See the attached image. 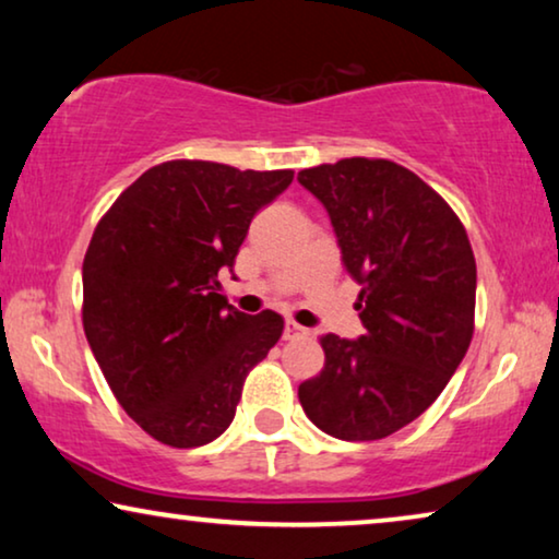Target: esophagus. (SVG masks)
Returning <instances> with one entry per match:
<instances>
[{
  "label": "esophagus",
  "instance_id": "34e87169",
  "mask_svg": "<svg viewBox=\"0 0 559 559\" xmlns=\"http://www.w3.org/2000/svg\"><path fill=\"white\" fill-rule=\"evenodd\" d=\"M300 335H308V328L295 323V320H287V323H285V338H300Z\"/></svg>",
  "mask_w": 559,
  "mask_h": 559
}]
</instances>
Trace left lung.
<instances>
[{
    "mask_svg": "<svg viewBox=\"0 0 559 559\" xmlns=\"http://www.w3.org/2000/svg\"><path fill=\"white\" fill-rule=\"evenodd\" d=\"M325 205L361 293L358 341L320 335L325 366L297 389L305 415L348 442L402 430L438 400L476 328V259L457 213L407 167L346 157L297 173Z\"/></svg>",
    "mask_w": 559,
    "mask_h": 559,
    "instance_id": "8db88e82",
    "label": "left lung"
}]
</instances>
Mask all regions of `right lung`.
Segmentation results:
<instances>
[{"instance_id": "right-lung-1", "label": "right lung", "mask_w": 559, "mask_h": 559, "mask_svg": "<svg viewBox=\"0 0 559 559\" xmlns=\"http://www.w3.org/2000/svg\"><path fill=\"white\" fill-rule=\"evenodd\" d=\"M293 170L167 159L104 213L83 259V331L121 409L150 438L198 448L231 425L249 371L280 341L274 310L218 293L251 218Z\"/></svg>"}]
</instances>
